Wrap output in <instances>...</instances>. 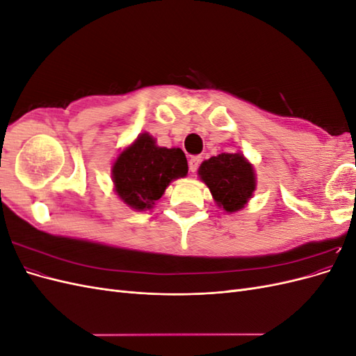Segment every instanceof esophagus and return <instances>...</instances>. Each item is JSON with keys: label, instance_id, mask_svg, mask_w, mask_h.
I'll use <instances>...</instances> for the list:
<instances>
[{"label": "esophagus", "instance_id": "1", "mask_svg": "<svg viewBox=\"0 0 356 356\" xmlns=\"http://www.w3.org/2000/svg\"><path fill=\"white\" fill-rule=\"evenodd\" d=\"M200 157L199 156H195V157H191L190 160H188V168H190V170L191 172H196L197 170V168H199V165H200Z\"/></svg>", "mask_w": 356, "mask_h": 356}]
</instances>
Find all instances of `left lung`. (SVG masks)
Masks as SVG:
<instances>
[{"label":"left lung","instance_id":"1","mask_svg":"<svg viewBox=\"0 0 356 356\" xmlns=\"http://www.w3.org/2000/svg\"><path fill=\"white\" fill-rule=\"evenodd\" d=\"M199 178L225 213L242 211L257 188L254 166L242 153H221L202 161Z\"/></svg>","mask_w":356,"mask_h":356}]
</instances>
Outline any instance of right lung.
<instances>
[{
  "mask_svg": "<svg viewBox=\"0 0 356 356\" xmlns=\"http://www.w3.org/2000/svg\"><path fill=\"white\" fill-rule=\"evenodd\" d=\"M188 165L181 148L159 147L148 132L124 147L111 166L114 191L134 211L152 209L174 179L187 177Z\"/></svg>",
  "mask_w": 356,
  "mask_h": 356,
  "instance_id": "1",
  "label": "right lung"
}]
</instances>
